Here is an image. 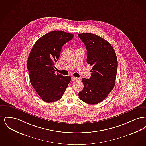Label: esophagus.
Returning a JSON list of instances; mask_svg holds the SVG:
<instances>
[{
    "instance_id": "1",
    "label": "esophagus",
    "mask_w": 146,
    "mask_h": 146,
    "mask_svg": "<svg viewBox=\"0 0 146 146\" xmlns=\"http://www.w3.org/2000/svg\"><path fill=\"white\" fill-rule=\"evenodd\" d=\"M72 80L73 81H77V80H80V78H76V77H74V76H72Z\"/></svg>"
}]
</instances>
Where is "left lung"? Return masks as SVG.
<instances>
[{"instance_id": "obj_1", "label": "left lung", "mask_w": 146, "mask_h": 146, "mask_svg": "<svg viewBox=\"0 0 146 146\" xmlns=\"http://www.w3.org/2000/svg\"><path fill=\"white\" fill-rule=\"evenodd\" d=\"M87 50L86 62L92 68L89 79L82 78L84 88L79 98L88 104L104 100L114 88L118 68L115 51L111 44L92 33L78 35Z\"/></svg>"}]
</instances>
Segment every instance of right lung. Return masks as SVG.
Masks as SVG:
<instances>
[{
  "label": "right lung",
  "instance_id": "obj_1",
  "mask_svg": "<svg viewBox=\"0 0 146 146\" xmlns=\"http://www.w3.org/2000/svg\"><path fill=\"white\" fill-rule=\"evenodd\" d=\"M73 36L64 31L50 32L35 42L30 52L27 61L30 82L46 102L61 98L70 82V76L56 74L55 63L60 57L63 45Z\"/></svg>",
  "mask_w": 146,
  "mask_h": 146
}]
</instances>
